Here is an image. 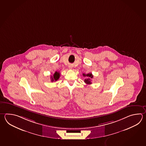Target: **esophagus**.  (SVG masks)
<instances>
[{
	"label": "esophagus",
	"instance_id": "obj_1",
	"mask_svg": "<svg viewBox=\"0 0 146 146\" xmlns=\"http://www.w3.org/2000/svg\"><path fill=\"white\" fill-rule=\"evenodd\" d=\"M68 68H72V66H69Z\"/></svg>",
	"mask_w": 146,
	"mask_h": 146
}]
</instances>
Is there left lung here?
<instances>
[{"label":"left lung","instance_id":"8db88e82","mask_svg":"<svg viewBox=\"0 0 146 146\" xmlns=\"http://www.w3.org/2000/svg\"><path fill=\"white\" fill-rule=\"evenodd\" d=\"M83 75L84 77H87V78H88L85 79V80H84L85 83L87 84H88H88H91L92 82H91L90 78H93V75H92V73H88V74H86L83 73Z\"/></svg>","mask_w":146,"mask_h":146}]
</instances>
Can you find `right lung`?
<instances>
[{
	"mask_svg": "<svg viewBox=\"0 0 146 146\" xmlns=\"http://www.w3.org/2000/svg\"><path fill=\"white\" fill-rule=\"evenodd\" d=\"M60 73L58 72H55V73H54L53 76H51V82H54V81H57L58 80H59L60 78Z\"/></svg>",
	"mask_w": 146,
	"mask_h": 146,
	"instance_id": "right-lung-1",
	"label": "right lung"
}]
</instances>
